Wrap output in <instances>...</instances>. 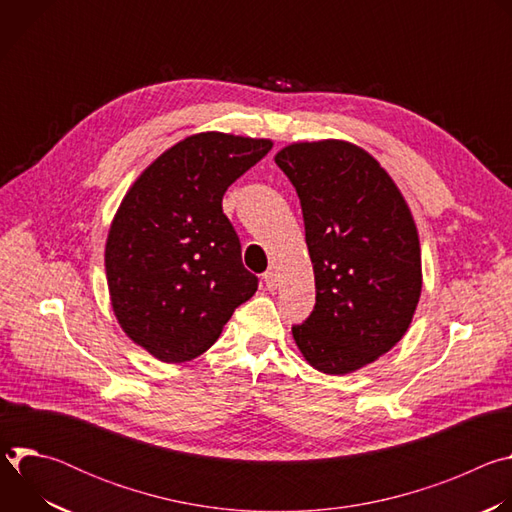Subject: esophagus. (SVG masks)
Listing matches in <instances>:
<instances>
[{
  "mask_svg": "<svg viewBox=\"0 0 512 512\" xmlns=\"http://www.w3.org/2000/svg\"><path fill=\"white\" fill-rule=\"evenodd\" d=\"M263 279H265V285H267V289L275 291V289L279 287V275H277V271H273V269L265 271V273H263Z\"/></svg>",
  "mask_w": 512,
  "mask_h": 512,
  "instance_id": "esophagus-1",
  "label": "esophagus"
}]
</instances>
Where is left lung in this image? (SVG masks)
<instances>
[{
	"label": "left lung",
	"instance_id": "left-lung-1",
	"mask_svg": "<svg viewBox=\"0 0 512 512\" xmlns=\"http://www.w3.org/2000/svg\"><path fill=\"white\" fill-rule=\"evenodd\" d=\"M275 164L298 192L316 279V306L291 332L314 369L352 373L389 352L415 314L413 216L379 162L348 141L291 143Z\"/></svg>",
	"mask_w": 512,
	"mask_h": 512
}]
</instances>
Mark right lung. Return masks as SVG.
I'll list each match as a JSON object with an SVG mask.
<instances>
[{"instance_id":"1","label":"right lung","mask_w":512,"mask_h":512,"mask_svg":"<svg viewBox=\"0 0 512 512\" xmlns=\"http://www.w3.org/2000/svg\"><path fill=\"white\" fill-rule=\"evenodd\" d=\"M271 145L216 131L190 135L125 194L105 247L111 306L123 332L156 358H196L257 291L223 196Z\"/></svg>"}]
</instances>
